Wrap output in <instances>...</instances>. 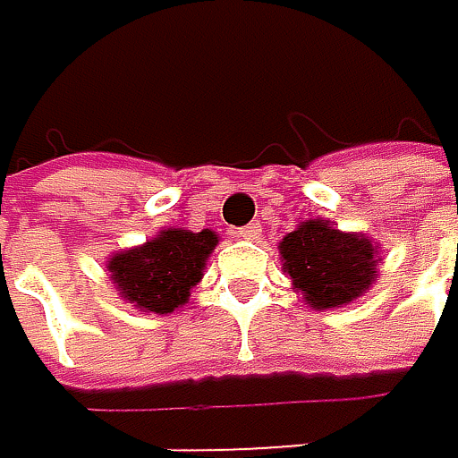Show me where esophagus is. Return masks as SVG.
Here are the masks:
<instances>
[{"label": "esophagus", "instance_id": "1", "mask_svg": "<svg viewBox=\"0 0 458 458\" xmlns=\"http://www.w3.org/2000/svg\"><path fill=\"white\" fill-rule=\"evenodd\" d=\"M259 224H248V226H242V229H237L234 232V237H240V240H256L259 237Z\"/></svg>", "mask_w": 458, "mask_h": 458}]
</instances>
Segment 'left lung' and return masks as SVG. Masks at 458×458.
I'll return each mask as SVG.
<instances>
[{"instance_id": "1", "label": "left lung", "mask_w": 458, "mask_h": 458, "mask_svg": "<svg viewBox=\"0 0 458 458\" xmlns=\"http://www.w3.org/2000/svg\"><path fill=\"white\" fill-rule=\"evenodd\" d=\"M277 253L294 292L313 310L345 308L377 280V242L324 218L302 221L277 242Z\"/></svg>"}]
</instances>
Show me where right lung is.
<instances>
[{"mask_svg":"<svg viewBox=\"0 0 458 458\" xmlns=\"http://www.w3.org/2000/svg\"><path fill=\"white\" fill-rule=\"evenodd\" d=\"M218 245L213 229H158L134 248L115 250L107 272L115 292L140 313L166 316L183 308L191 289L202 280L205 264Z\"/></svg>","mask_w":458,"mask_h":458,"instance_id":"1","label":"right lung"}]
</instances>
